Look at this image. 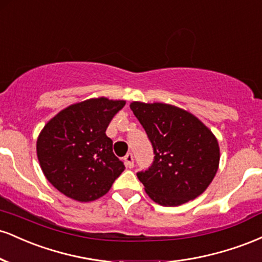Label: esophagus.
I'll list each match as a JSON object with an SVG mask.
<instances>
[{
  "label": "esophagus",
  "instance_id": "esophagus-1",
  "mask_svg": "<svg viewBox=\"0 0 262 262\" xmlns=\"http://www.w3.org/2000/svg\"><path fill=\"white\" fill-rule=\"evenodd\" d=\"M124 162L125 165H127V167H129V169H133L134 167V158H133V154H127L124 156Z\"/></svg>",
  "mask_w": 262,
  "mask_h": 262
}]
</instances>
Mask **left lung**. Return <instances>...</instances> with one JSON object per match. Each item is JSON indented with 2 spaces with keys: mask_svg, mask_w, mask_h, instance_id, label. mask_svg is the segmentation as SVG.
Listing matches in <instances>:
<instances>
[{
  "mask_svg": "<svg viewBox=\"0 0 262 262\" xmlns=\"http://www.w3.org/2000/svg\"><path fill=\"white\" fill-rule=\"evenodd\" d=\"M130 110L154 149L151 166L137 173L149 197L175 207L202 194L219 166L214 134L193 114L171 104L132 102Z\"/></svg>",
  "mask_w": 262,
  "mask_h": 262,
  "instance_id": "8db88e82",
  "label": "left lung"
}]
</instances>
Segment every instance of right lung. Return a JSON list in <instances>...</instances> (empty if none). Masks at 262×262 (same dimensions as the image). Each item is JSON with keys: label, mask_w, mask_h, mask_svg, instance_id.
I'll return each instance as SVG.
<instances>
[{"label": "right lung", "mask_w": 262, "mask_h": 262, "mask_svg": "<svg viewBox=\"0 0 262 262\" xmlns=\"http://www.w3.org/2000/svg\"><path fill=\"white\" fill-rule=\"evenodd\" d=\"M125 101L106 97L71 104L53 117L37 140L47 180L66 197L91 202L107 193L124 171L106 129Z\"/></svg>", "instance_id": "right-lung-1"}]
</instances>
